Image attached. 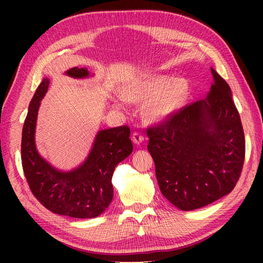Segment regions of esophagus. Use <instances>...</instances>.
<instances>
[{"label": "esophagus", "instance_id": "esophagus-1", "mask_svg": "<svg viewBox=\"0 0 263 263\" xmlns=\"http://www.w3.org/2000/svg\"><path fill=\"white\" fill-rule=\"evenodd\" d=\"M132 141H133V144L140 145L141 142L144 141V137H142L139 132H133V135H132Z\"/></svg>", "mask_w": 263, "mask_h": 263}]
</instances>
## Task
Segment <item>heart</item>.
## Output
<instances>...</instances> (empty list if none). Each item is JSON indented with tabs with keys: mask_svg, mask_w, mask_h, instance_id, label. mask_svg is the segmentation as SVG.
I'll use <instances>...</instances> for the list:
<instances>
[{
	"mask_svg": "<svg viewBox=\"0 0 263 263\" xmlns=\"http://www.w3.org/2000/svg\"><path fill=\"white\" fill-rule=\"evenodd\" d=\"M127 100L145 102L142 115L146 121L160 123L167 121L182 109L189 97V83L184 79L169 75H153L125 88ZM118 106L125 105V99H116Z\"/></svg>",
	"mask_w": 263,
	"mask_h": 263,
	"instance_id": "heart-1",
	"label": "heart"
}]
</instances>
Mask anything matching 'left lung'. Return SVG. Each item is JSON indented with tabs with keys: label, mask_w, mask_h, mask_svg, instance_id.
Segmentation results:
<instances>
[{
	"label": "left lung",
	"mask_w": 263,
	"mask_h": 263,
	"mask_svg": "<svg viewBox=\"0 0 263 263\" xmlns=\"http://www.w3.org/2000/svg\"><path fill=\"white\" fill-rule=\"evenodd\" d=\"M204 100L147 130V148L161 194L191 211L230 194L241 174L245 136L228 82L211 68Z\"/></svg>",
	"instance_id": "8db88e82"
}]
</instances>
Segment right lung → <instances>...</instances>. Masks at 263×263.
<instances>
[{
	"label": "right lung",
	"mask_w": 263,
	"mask_h": 263,
	"mask_svg": "<svg viewBox=\"0 0 263 263\" xmlns=\"http://www.w3.org/2000/svg\"><path fill=\"white\" fill-rule=\"evenodd\" d=\"M73 79H87V68L65 72ZM50 79L44 78L29 104L22 132V166L34 197L53 213L73 218L102 215L114 197L111 179L116 166L132 153L130 128L119 126L100 130L86 160L70 171H61L39 154L35 146V125L41 101Z\"/></svg>",
	"instance_id": "1"
}]
</instances>
